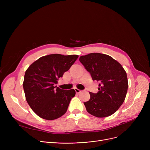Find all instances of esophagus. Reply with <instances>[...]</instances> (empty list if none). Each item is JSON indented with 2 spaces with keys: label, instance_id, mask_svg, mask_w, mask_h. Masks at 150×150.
Returning <instances> with one entry per match:
<instances>
[{
  "label": "esophagus",
  "instance_id": "obj_1",
  "mask_svg": "<svg viewBox=\"0 0 150 150\" xmlns=\"http://www.w3.org/2000/svg\"><path fill=\"white\" fill-rule=\"evenodd\" d=\"M75 92H76V93H80V92H81V90L78 89H77V88H75Z\"/></svg>",
  "mask_w": 150,
  "mask_h": 150
}]
</instances>
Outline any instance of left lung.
<instances>
[{
  "label": "left lung",
  "instance_id": "1",
  "mask_svg": "<svg viewBox=\"0 0 150 150\" xmlns=\"http://www.w3.org/2000/svg\"><path fill=\"white\" fill-rule=\"evenodd\" d=\"M92 80L99 81L98 92H89L90 99L84 102L87 111L97 117L111 115L123 104L127 95V75L119 62L109 55L92 53L79 59Z\"/></svg>",
  "mask_w": 150,
  "mask_h": 150
}]
</instances>
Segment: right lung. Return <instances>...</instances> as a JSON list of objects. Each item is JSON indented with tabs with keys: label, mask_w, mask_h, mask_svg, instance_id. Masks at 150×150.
I'll return each instance as SVG.
<instances>
[{
	"label": "right lung",
	"mask_w": 150,
	"mask_h": 150,
	"mask_svg": "<svg viewBox=\"0 0 150 150\" xmlns=\"http://www.w3.org/2000/svg\"><path fill=\"white\" fill-rule=\"evenodd\" d=\"M78 58L76 54L47 55L35 61L26 70L23 83L26 100L39 117L52 120L66 112L75 91L61 89L55 84Z\"/></svg>",
	"instance_id": "right-lung-1"
}]
</instances>
